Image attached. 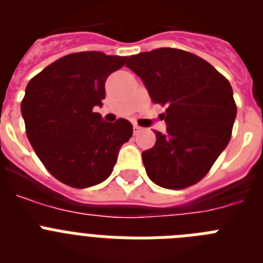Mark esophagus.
I'll return each mask as SVG.
<instances>
[{
  "instance_id": "esophagus-1",
  "label": "esophagus",
  "mask_w": 263,
  "mask_h": 263,
  "mask_svg": "<svg viewBox=\"0 0 263 263\" xmlns=\"http://www.w3.org/2000/svg\"><path fill=\"white\" fill-rule=\"evenodd\" d=\"M141 130H142V127L138 126V125H134V126H133V133L134 134H138Z\"/></svg>"
}]
</instances>
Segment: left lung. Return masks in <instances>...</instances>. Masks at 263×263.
<instances>
[{
  "label": "left lung",
  "mask_w": 263,
  "mask_h": 263,
  "mask_svg": "<svg viewBox=\"0 0 263 263\" xmlns=\"http://www.w3.org/2000/svg\"><path fill=\"white\" fill-rule=\"evenodd\" d=\"M155 104L166 105L167 132H154V147L142 153L155 184L180 190L208 174L229 143L237 106L229 81L210 63L178 48H157L126 62Z\"/></svg>",
  "instance_id": "8db88e82"
}]
</instances>
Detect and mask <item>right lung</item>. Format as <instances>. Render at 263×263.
<instances>
[{"instance_id":"add662e5","label":"right lung","mask_w":263,"mask_h":263,"mask_svg":"<svg viewBox=\"0 0 263 263\" xmlns=\"http://www.w3.org/2000/svg\"><path fill=\"white\" fill-rule=\"evenodd\" d=\"M126 60L100 51L69 53L29 81L21 103L27 138L64 184L87 188L104 182L133 134L127 120L109 124L93 110L103 106L108 76Z\"/></svg>"}]
</instances>
